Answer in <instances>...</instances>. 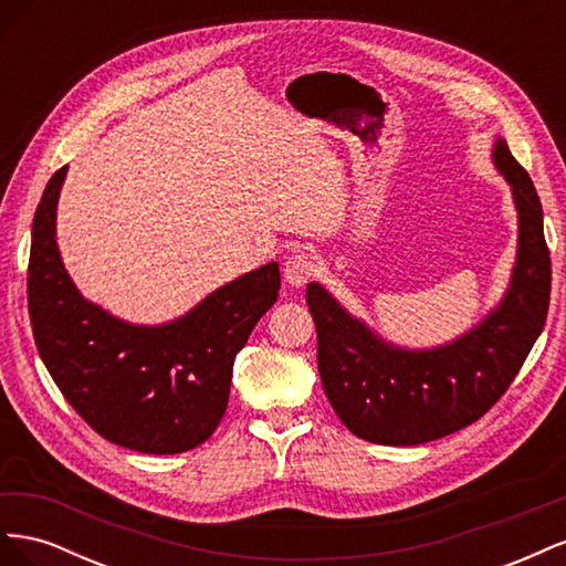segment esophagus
Listing matches in <instances>:
<instances>
[{
    "label": "esophagus",
    "mask_w": 566,
    "mask_h": 566,
    "mask_svg": "<svg viewBox=\"0 0 566 566\" xmlns=\"http://www.w3.org/2000/svg\"><path fill=\"white\" fill-rule=\"evenodd\" d=\"M314 271H316V266H314L312 256L297 252V254L287 256V260H285V264H283V279L293 287H302V285L310 283V279L314 276Z\"/></svg>",
    "instance_id": "esophagus-1"
}]
</instances>
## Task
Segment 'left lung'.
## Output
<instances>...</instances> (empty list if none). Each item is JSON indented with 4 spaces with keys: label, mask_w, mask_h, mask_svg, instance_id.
Wrapping results in <instances>:
<instances>
[{
    "label": "left lung",
    "mask_w": 566,
    "mask_h": 566,
    "mask_svg": "<svg viewBox=\"0 0 566 566\" xmlns=\"http://www.w3.org/2000/svg\"><path fill=\"white\" fill-rule=\"evenodd\" d=\"M491 160L517 212V254L501 302L437 347H401L354 316L318 281L306 285L318 373L347 430L382 447H416L482 418L515 380L551 302V252L534 181L495 136Z\"/></svg>",
    "instance_id": "1"
}]
</instances>
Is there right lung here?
Masks as SVG:
<instances>
[{"mask_svg":"<svg viewBox=\"0 0 566 566\" xmlns=\"http://www.w3.org/2000/svg\"><path fill=\"white\" fill-rule=\"evenodd\" d=\"M67 165L32 219L28 310L42 361L77 413L129 451L172 455L208 439L227 413L235 354L279 300L276 262L212 290L165 323H129L84 297L56 243Z\"/></svg>","mask_w":566,"mask_h":566,"instance_id":"add662e5","label":"right lung"}]
</instances>
